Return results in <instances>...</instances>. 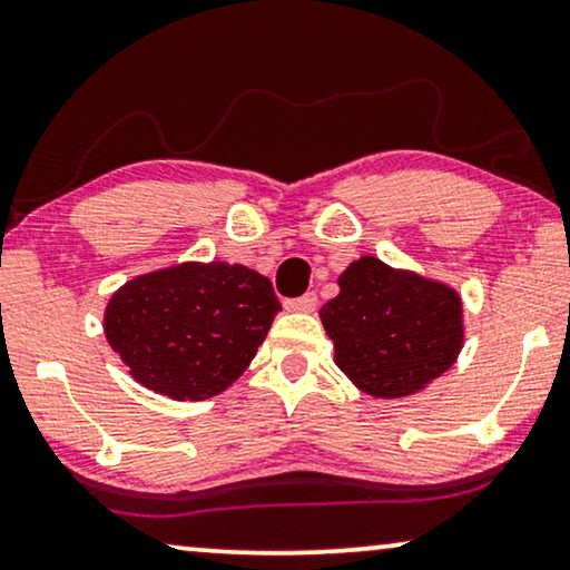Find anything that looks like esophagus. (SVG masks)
Instances as JSON below:
<instances>
[{
    "label": "esophagus",
    "instance_id": "34e87169",
    "mask_svg": "<svg viewBox=\"0 0 570 570\" xmlns=\"http://www.w3.org/2000/svg\"><path fill=\"white\" fill-rule=\"evenodd\" d=\"M287 312H298V314H312L316 308V293H306L301 298H291L285 301Z\"/></svg>",
    "mask_w": 570,
    "mask_h": 570
}]
</instances>
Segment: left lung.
<instances>
[{
    "instance_id": "8db88e82",
    "label": "left lung",
    "mask_w": 570,
    "mask_h": 570,
    "mask_svg": "<svg viewBox=\"0 0 570 570\" xmlns=\"http://www.w3.org/2000/svg\"><path fill=\"white\" fill-rule=\"evenodd\" d=\"M322 306L335 364L372 397H405L455 364L463 303L453 287L361 256Z\"/></svg>"
}]
</instances>
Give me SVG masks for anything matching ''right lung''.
Instances as JSON below:
<instances>
[{
    "instance_id": "add662e5",
    "label": "right lung",
    "mask_w": 570,
    "mask_h": 570,
    "mask_svg": "<svg viewBox=\"0 0 570 570\" xmlns=\"http://www.w3.org/2000/svg\"><path fill=\"white\" fill-rule=\"evenodd\" d=\"M277 312L258 272L188 262L125 283L107 303L105 335L144 387L206 401L246 372Z\"/></svg>"
}]
</instances>
